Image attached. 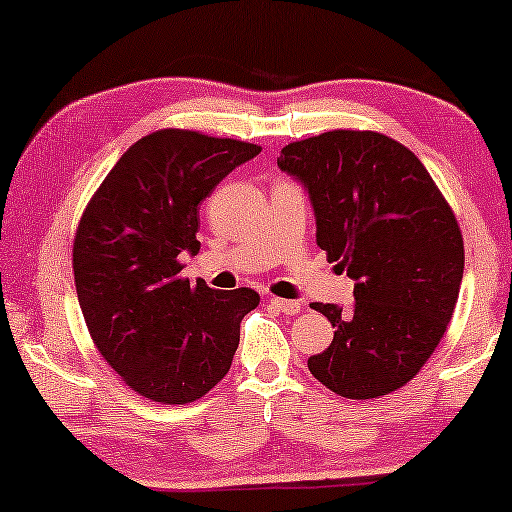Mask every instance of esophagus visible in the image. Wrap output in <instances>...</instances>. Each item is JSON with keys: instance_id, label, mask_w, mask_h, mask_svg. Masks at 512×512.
<instances>
[{"instance_id": "34e87169", "label": "esophagus", "mask_w": 512, "mask_h": 512, "mask_svg": "<svg viewBox=\"0 0 512 512\" xmlns=\"http://www.w3.org/2000/svg\"><path fill=\"white\" fill-rule=\"evenodd\" d=\"M270 305H275L279 312L291 314V317H293V314L300 312V303H298V300H284V298H275V296H272V298H270Z\"/></svg>"}]
</instances>
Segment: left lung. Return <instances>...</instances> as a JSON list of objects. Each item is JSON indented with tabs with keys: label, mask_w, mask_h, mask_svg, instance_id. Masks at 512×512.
Here are the masks:
<instances>
[{
	"label": "left lung",
	"mask_w": 512,
	"mask_h": 512,
	"mask_svg": "<svg viewBox=\"0 0 512 512\" xmlns=\"http://www.w3.org/2000/svg\"><path fill=\"white\" fill-rule=\"evenodd\" d=\"M279 170L305 186L317 244L354 279V303H312L333 342L307 359L345 398L401 389L450 324L464 277V240L419 158L380 132L333 130L284 146Z\"/></svg>",
	"instance_id": "1"
}]
</instances>
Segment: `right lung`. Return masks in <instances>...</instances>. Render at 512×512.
Here are the masks:
<instances>
[{
    "label": "right lung",
    "instance_id": "1",
    "mask_svg": "<svg viewBox=\"0 0 512 512\" xmlns=\"http://www.w3.org/2000/svg\"><path fill=\"white\" fill-rule=\"evenodd\" d=\"M261 146L158 130L102 181L74 237L76 296L95 347L151 401L184 405L221 382L240 345L251 289L216 291L179 275L195 256L200 202Z\"/></svg>",
    "mask_w": 512,
    "mask_h": 512
}]
</instances>
